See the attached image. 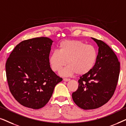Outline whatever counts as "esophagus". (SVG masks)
Returning <instances> with one entry per match:
<instances>
[{"instance_id":"34e87169","label":"esophagus","mask_w":126,"mask_h":126,"mask_svg":"<svg viewBox=\"0 0 126 126\" xmlns=\"http://www.w3.org/2000/svg\"><path fill=\"white\" fill-rule=\"evenodd\" d=\"M63 80L64 81H68L70 80L69 79H67V78H64L63 79Z\"/></svg>"}]
</instances>
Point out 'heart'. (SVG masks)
<instances>
[{
  "label": "heart",
  "instance_id": "obj_1",
  "mask_svg": "<svg viewBox=\"0 0 126 126\" xmlns=\"http://www.w3.org/2000/svg\"><path fill=\"white\" fill-rule=\"evenodd\" d=\"M97 51L94 46L79 40H65L60 43L58 51L50 55L49 62L54 72H59L65 65L60 75L63 76L85 75L94 68L97 59Z\"/></svg>",
  "mask_w": 126,
  "mask_h": 126
}]
</instances>
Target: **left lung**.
Segmentation results:
<instances>
[{"label":"left lung","mask_w":126,"mask_h":126,"mask_svg":"<svg viewBox=\"0 0 126 126\" xmlns=\"http://www.w3.org/2000/svg\"><path fill=\"white\" fill-rule=\"evenodd\" d=\"M99 47L94 68L80 77L72 94L75 104L84 110L99 108L110 100L118 84L120 63L113 51L103 41L92 38Z\"/></svg>","instance_id":"obj_1"}]
</instances>
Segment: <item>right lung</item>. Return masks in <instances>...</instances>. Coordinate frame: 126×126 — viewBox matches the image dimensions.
I'll list each match as a JSON object with an SVG mask.
<instances>
[{
  "label": "right lung",
  "instance_id": "right-lung-1",
  "mask_svg": "<svg viewBox=\"0 0 126 126\" xmlns=\"http://www.w3.org/2000/svg\"><path fill=\"white\" fill-rule=\"evenodd\" d=\"M53 41L39 37L23 41L15 46L6 63L10 92L22 106L39 109L48 103L54 87L63 80L49 62Z\"/></svg>",
  "mask_w": 126,
  "mask_h": 126
}]
</instances>
